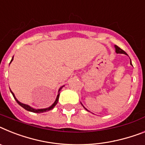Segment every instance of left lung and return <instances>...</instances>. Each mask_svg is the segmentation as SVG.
Segmentation results:
<instances>
[{"label": "left lung", "instance_id": "8db88e82", "mask_svg": "<svg viewBox=\"0 0 145 145\" xmlns=\"http://www.w3.org/2000/svg\"><path fill=\"white\" fill-rule=\"evenodd\" d=\"M115 48H116V52L117 53V54H126V52H125V51H123L122 49H121V48H120L119 46H115ZM131 65H132V64H131ZM81 104H82V103H81ZM82 106H83V105H82ZM84 108H85L86 110H88L87 109L85 108V107H84Z\"/></svg>", "mask_w": 145, "mask_h": 145}]
</instances>
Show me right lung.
<instances>
[{
  "instance_id": "add662e5",
  "label": "right lung",
  "mask_w": 145,
  "mask_h": 145,
  "mask_svg": "<svg viewBox=\"0 0 145 145\" xmlns=\"http://www.w3.org/2000/svg\"><path fill=\"white\" fill-rule=\"evenodd\" d=\"M12 60H13V57H12V60H11L10 63H12ZM63 86H62L61 88H59V91H58L57 97V98H56L55 102H54V103H53V104H52V105H51V106H50V107H48V108H43V109H35V108H31V107H30V106H29V105H25V104H24V103H20V102H19V101H18V99H16V97H15V96H14V93H13L12 91H11V90H10V91H11V93H12L13 97H14V99L16 100L17 103H18V104L20 105V106L23 107V108H24V109H25V110H28V111H31V112H33V113H37V114H40V113H43V112H46V111H48V110H52V109H53V108H54V107H55L56 105L57 104L58 100H59V91H60V90L62 89V88H63Z\"/></svg>"
}]
</instances>
